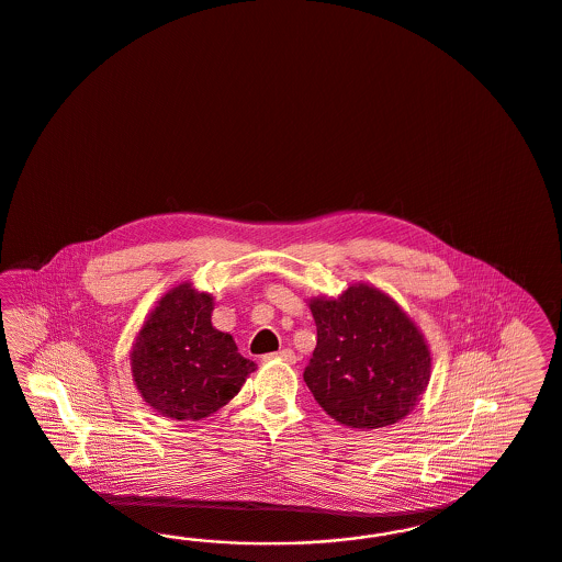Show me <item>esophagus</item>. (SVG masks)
<instances>
[{"mask_svg": "<svg viewBox=\"0 0 562 562\" xmlns=\"http://www.w3.org/2000/svg\"><path fill=\"white\" fill-rule=\"evenodd\" d=\"M270 358L271 360L286 361V363H294V361H296V356H294V351H292V349H280L278 353H273Z\"/></svg>", "mask_w": 562, "mask_h": 562, "instance_id": "34e87169", "label": "esophagus"}]
</instances>
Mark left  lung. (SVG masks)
I'll return each instance as SVG.
<instances>
[{"label":"left lung","instance_id":"obj_1","mask_svg":"<svg viewBox=\"0 0 562 562\" xmlns=\"http://www.w3.org/2000/svg\"><path fill=\"white\" fill-rule=\"evenodd\" d=\"M314 358L303 372L315 402L338 425L389 427L418 405L430 381V349L412 317L381 289L358 282L312 296Z\"/></svg>","mask_w":562,"mask_h":562}]
</instances>
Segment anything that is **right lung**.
<instances>
[{"mask_svg": "<svg viewBox=\"0 0 562 562\" xmlns=\"http://www.w3.org/2000/svg\"><path fill=\"white\" fill-rule=\"evenodd\" d=\"M213 296L181 282L146 315L130 360L135 389L160 416L202 420L238 395L255 361L211 324Z\"/></svg>", "mask_w": 562, "mask_h": 562, "instance_id": "obj_1", "label": "right lung"}]
</instances>
